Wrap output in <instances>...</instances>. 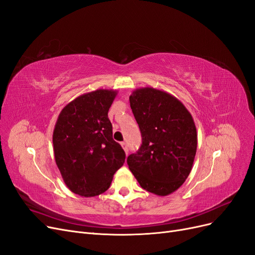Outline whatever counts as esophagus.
Instances as JSON below:
<instances>
[{"mask_svg":"<svg viewBox=\"0 0 255 255\" xmlns=\"http://www.w3.org/2000/svg\"><path fill=\"white\" fill-rule=\"evenodd\" d=\"M121 146H122V148H124V150H125L126 154L128 155V143H127V142H121Z\"/></svg>","mask_w":255,"mask_h":255,"instance_id":"34e87169","label":"esophagus"}]
</instances>
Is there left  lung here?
Returning <instances> with one entry per match:
<instances>
[{"mask_svg":"<svg viewBox=\"0 0 255 255\" xmlns=\"http://www.w3.org/2000/svg\"><path fill=\"white\" fill-rule=\"evenodd\" d=\"M129 105L142 136L136 154L128 157L141 188L158 196L179 189L192 170L197 131L191 113L170 93L152 86L137 89Z\"/></svg>","mask_w":255,"mask_h":255,"instance_id":"1","label":"left lung"}]
</instances>
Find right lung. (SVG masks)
Listing matches in <instances>:
<instances>
[{"mask_svg": "<svg viewBox=\"0 0 255 255\" xmlns=\"http://www.w3.org/2000/svg\"><path fill=\"white\" fill-rule=\"evenodd\" d=\"M117 94L107 89L85 93L59 114L52 133L55 161L66 187L75 194H102L125 163V151L113 139L108 116Z\"/></svg>", "mask_w": 255, "mask_h": 255, "instance_id": "obj_1", "label": "right lung"}]
</instances>
